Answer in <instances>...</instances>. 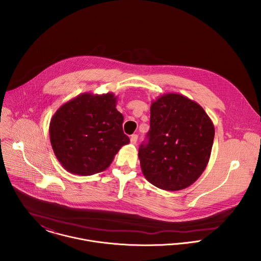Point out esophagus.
<instances>
[{
    "label": "esophagus",
    "mask_w": 261,
    "mask_h": 261,
    "mask_svg": "<svg viewBox=\"0 0 261 261\" xmlns=\"http://www.w3.org/2000/svg\"><path fill=\"white\" fill-rule=\"evenodd\" d=\"M137 141H138V135H133V136L130 137V143H132L133 145H136V144H137Z\"/></svg>",
    "instance_id": "esophagus-1"
}]
</instances>
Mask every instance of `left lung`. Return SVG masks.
Listing matches in <instances>:
<instances>
[{
  "label": "left lung",
  "instance_id": "left-lung-1",
  "mask_svg": "<svg viewBox=\"0 0 261 261\" xmlns=\"http://www.w3.org/2000/svg\"><path fill=\"white\" fill-rule=\"evenodd\" d=\"M148 143L139 159L145 178L166 191L191 186L206 169L215 128L203 108L179 93L152 100Z\"/></svg>",
  "mask_w": 261,
  "mask_h": 261
}]
</instances>
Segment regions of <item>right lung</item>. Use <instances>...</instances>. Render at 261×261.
<instances>
[{
  "label": "right lung",
  "mask_w": 261,
  "mask_h": 261,
  "mask_svg": "<svg viewBox=\"0 0 261 261\" xmlns=\"http://www.w3.org/2000/svg\"><path fill=\"white\" fill-rule=\"evenodd\" d=\"M112 92H85L61 106L51 118L50 143L62 167L90 176L107 170L129 139L122 130L123 115Z\"/></svg>",
  "instance_id": "add662e5"
}]
</instances>
